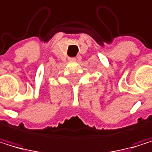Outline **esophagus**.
<instances>
[{"mask_svg":"<svg viewBox=\"0 0 152 152\" xmlns=\"http://www.w3.org/2000/svg\"><path fill=\"white\" fill-rule=\"evenodd\" d=\"M70 60H75V58H70Z\"/></svg>","mask_w":152,"mask_h":152,"instance_id":"34e87169","label":"esophagus"}]
</instances>
